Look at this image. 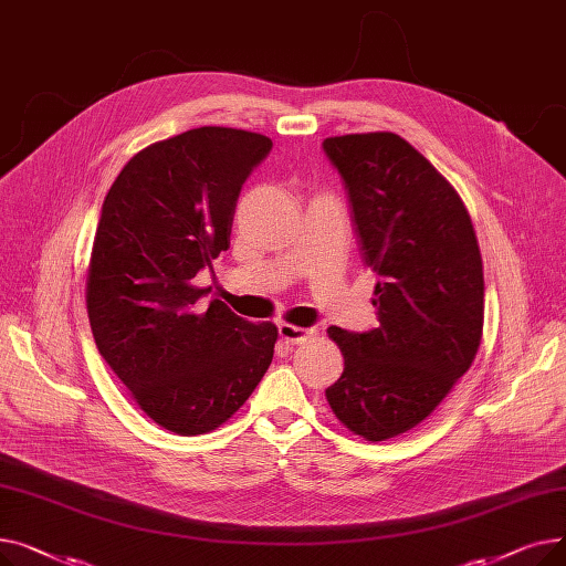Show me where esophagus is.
I'll list each match as a JSON object with an SVG mask.
<instances>
[{
  "label": "esophagus",
  "mask_w": 566,
  "mask_h": 566,
  "mask_svg": "<svg viewBox=\"0 0 566 566\" xmlns=\"http://www.w3.org/2000/svg\"><path fill=\"white\" fill-rule=\"evenodd\" d=\"M280 337L286 344H303L310 337H314L312 328H301V325H291V323H280Z\"/></svg>",
  "instance_id": "1"
}]
</instances>
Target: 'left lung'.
Returning a JSON list of instances; mask_svg holds the SVG:
<instances>
[{
  "mask_svg": "<svg viewBox=\"0 0 566 566\" xmlns=\"http://www.w3.org/2000/svg\"><path fill=\"white\" fill-rule=\"evenodd\" d=\"M363 254L378 284L380 325L328 328L344 371L325 390L335 418L371 442L424 422L470 369L484 331V265L454 186L395 133L328 137Z\"/></svg>",
  "mask_w": 566,
  "mask_h": 566,
  "instance_id": "obj_1",
  "label": "left lung"
}]
</instances>
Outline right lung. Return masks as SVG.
Wrapping results in <instances>:
<instances>
[{
    "label": "right lung",
    "mask_w": 566,
    "mask_h": 566,
    "mask_svg": "<svg viewBox=\"0 0 566 566\" xmlns=\"http://www.w3.org/2000/svg\"><path fill=\"white\" fill-rule=\"evenodd\" d=\"M273 142L203 126L156 142L116 176L86 265V312L103 360L158 427L218 429L273 363L277 325L192 280L229 248L238 195Z\"/></svg>",
    "instance_id": "add662e5"
}]
</instances>
